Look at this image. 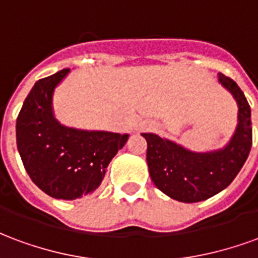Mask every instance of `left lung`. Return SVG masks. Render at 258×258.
Segmentation results:
<instances>
[{
	"instance_id": "8db88e82",
	"label": "left lung",
	"mask_w": 258,
	"mask_h": 258,
	"mask_svg": "<svg viewBox=\"0 0 258 258\" xmlns=\"http://www.w3.org/2000/svg\"><path fill=\"white\" fill-rule=\"evenodd\" d=\"M218 80L239 106L238 127L224 149L195 153L155 134H142L148 142L146 160L153 184L178 202L196 203L225 189L243 167L251 149L249 102L232 79L220 73Z\"/></svg>"
}]
</instances>
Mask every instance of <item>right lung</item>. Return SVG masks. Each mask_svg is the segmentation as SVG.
Returning <instances> with one entry per match:
<instances>
[{
	"label": "right lung",
	"mask_w": 258,
	"mask_h": 258,
	"mask_svg": "<svg viewBox=\"0 0 258 258\" xmlns=\"http://www.w3.org/2000/svg\"><path fill=\"white\" fill-rule=\"evenodd\" d=\"M68 73L63 69L31 88L16 120V142L31 181L52 198L73 200L101 185L128 135L68 128L56 121L52 94Z\"/></svg>",
	"instance_id": "add662e5"
}]
</instances>
